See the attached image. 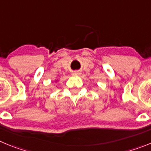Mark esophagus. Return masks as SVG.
I'll return each instance as SVG.
<instances>
[{"mask_svg":"<svg viewBox=\"0 0 151 151\" xmlns=\"http://www.w3.org/2000/svg\"><path fill=\"white\" fill-rule=\"evenodd\" d=\"M74 74V75H78V74H80V72H78V71H75V72H74V74Z\"/></svg>","mask_w":151,"mask_h":151,"instance_id":"34e87169","label":"esophagus"}]
</instances>
